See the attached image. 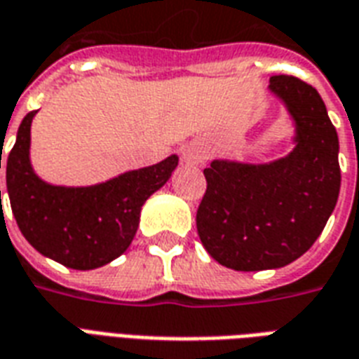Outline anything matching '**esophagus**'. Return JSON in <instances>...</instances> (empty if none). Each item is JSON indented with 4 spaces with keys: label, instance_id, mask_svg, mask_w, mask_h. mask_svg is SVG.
Returning <instances> with one entry per match:
<instances>
[{
    "label": "esophagus",
    "instance_id": "esophagus-1",
    "mask_svg": "<svg viewBox=\"0 0 359 359\" xmlns=\"http://www.w3.org/2000/svg\"><path fill=\"white\" fill-rule=\"evenodd\" d=\"M180 156H182V161H184V163H202L203 161L202 148L196 146V144H187V146H182Z\"/></svg>",
    "mask_w": 359,
    "mask_h": 359
}]
</instances>
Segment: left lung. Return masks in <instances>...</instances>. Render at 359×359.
<instances>
[{
    "mask_svg": "<svg viewBox=\"0 0 359 359\" xmlns=\"http://www.w3.org/2000/svg\"><path fill=\"white\" fill-rule=\"evenodd\" d=\"M269 92L294 123L292 151L269 163L213 159L196 213L203 248L234 271L278 269L304 256L340 192L339 136L321 95L296 76H271Z\"/></svg>",
    "mask_w": 359,
    "mask_h": 359,
    "instance_id": "left-lung-1",
    "label": "left lung"
}]
</instances>
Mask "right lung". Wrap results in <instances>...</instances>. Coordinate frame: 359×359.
Returning a JSON list of instances; mask_svg holds the SVG:
<instances>
[{"label":"right lung","mask_w":359,"mask_h":359,"mask_svg":"<svg viewBox=\"0 0 359 359\" xmlns=\"http://www.w3.org/2000/svg\"><path fill=\"white\" fill-rule=\"evenodd\" d=\"M22 118L7 157V194L22 236L42 256L71 269L109 264L130 246L144 202L171 179L179 156L90 187L50 184L30 163V125ZM1 169V154H0ZM1 203V190H0Z\"/></svg>","instance_id":"add662e5"}]
</instances>
